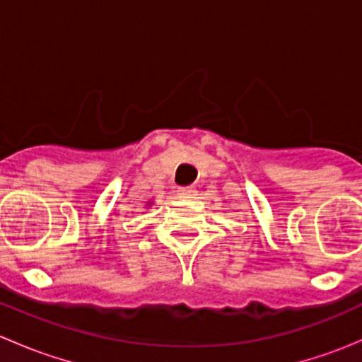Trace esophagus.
<instances>
[{
  "mask_svg": "<svg viewBox=\"0 0 362 362\" xmlns=\"http://www.w3.org/2000/svg\"><path fill=\"white\" fill-rule=\"evenodd\" d=\"M178 196L184 199H191L196 196V189L194 187H180L178 189Z\"/></svg>",
  "mask_w": 362,
  "mask_h": 362,
  "instance_id": "obj_1",
  "label": "esophagus"
}]
</instances>
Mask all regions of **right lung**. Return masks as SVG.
<instances>
[{"label": "right lung", "instance_id": "add662e5", "mask_svg": "<svg viewBox=\"0 0 362 362\" xmlns=\"http://www.w3.org/2000/svg\"><path fill=\"white\" fill-rule=\"evenodd\" d=\"M148 204H151V202H148ZM148 204H147V206H148Z\"/></svg>", "mask_w": 362, "mask_h": 362}]
</instances>
